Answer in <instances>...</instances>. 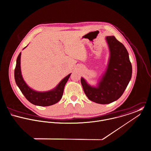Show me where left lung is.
<instances>
[{"instance_id": "left-lung-1", "label": "left lung", "mask_w": 151, "mask_h": 151, "mask_svg": "<svg viewBox=\"0 0 151 151\" xmlns=\"http://www.w3.org/2000/svg\"><path fill=\"white\" fill-rule=\"evenodd\" d=\"M106 40L110 57L107 70L98 87H91L83 78L81 79V84L88 99L102 104H109L119 99L132 76V65L124 45L114 36H108Z\"/></svg>"}]
</instances>
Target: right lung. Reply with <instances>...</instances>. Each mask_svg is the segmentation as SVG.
<instances>
[{"instance_id":"right-lung-1","label":"right lung","mask_w":151,"mask_h":151,"mask_svg":"<svg viewBox=\"0 0 151 151\" xmlns=\"http://www.w3.org/2000/svg\"><path fill=\"white\" fill-rule=\"evenodd\" d=\"M20 58L21 53L17 58L14 69V79L17 86L27 100L31 103L40 106H51L58 102L62 97L65 85L70 74L66 76L55 89L47 92H37L31 89L22 78L20 70Z\"/></svg>"}]
</instances>
